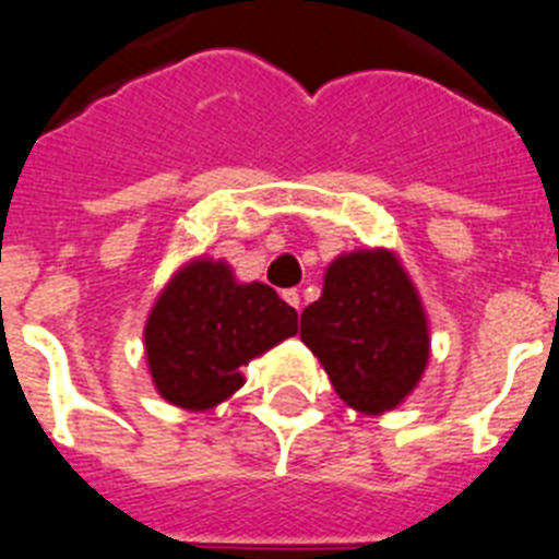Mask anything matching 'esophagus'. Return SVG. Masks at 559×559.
<instances>
[{"label": "esophagus", "instance_id": "34e87169", "mask_svg": "<svg viewBox=\"0 0 559 559\" xmlns=\"http://www.w3.org/2000/svg\"><path fill=\"white\" fill-rule=\"evenodd\" d=\"M284 300H286V304H289V307L300 309V295H298V289H286Z\"/></svg>", "mask_w": 559, "mask_h": 559}]
</instances>
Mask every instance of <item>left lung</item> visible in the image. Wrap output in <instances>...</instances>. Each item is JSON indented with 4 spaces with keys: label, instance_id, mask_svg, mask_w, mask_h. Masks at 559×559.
Listing matches in <instances>:
<instances>
[{
    "label": "left lung",
    "instance_id": "obj_1",
    "mask_svg": "<svg viewBox=\"0 0 559 559\" xmlns=\"http://www.w3.org/2000/svg\"><path fill=\"white\" fill-rule=\"evenodd\" d=\"M300 340L326 368L334 391L368 416L414 394L430 357V326L396 252H343L323 275V293L300 314Z\"/></svg>",
    "mask_w": 559,
    "mask_h": 559
}]
</instances>
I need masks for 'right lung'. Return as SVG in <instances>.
<instances>
[{"label":"right lung","instance_id":"right-lung-1","mask_svg":"<svg viewBox=\"0 0 559 559\" xmlns=\"http://www.w3.org/2000/svg\"><path fill=\"white\" fill-rule=\"evenodd\" d=\"M298 334V312L273 286L241 284L227 261L199 255L168 278L145 320V360L165 402L211 411L241 385V366Z\"/></svg>","mask_w":559,"mask_h":559}]
</instances>
